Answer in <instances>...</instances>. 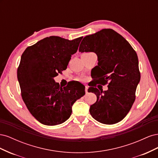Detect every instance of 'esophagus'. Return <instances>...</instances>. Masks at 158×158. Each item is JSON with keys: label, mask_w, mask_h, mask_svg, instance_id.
Masks as SVG:
<instances>
[{"label": "esophagus", "mask_w": 158, "mask_h": 158, "mask_svg": "<svg viewBox=\"0 0 158 158\" xmlns=\"http://www.w3.org/2000/svg\"><path fill=\"white\" fill-rule=\"evenodd\" d=\"M88 85H85V93H88Z\"/></svg>", "instance_id": "1"}]
</instances>
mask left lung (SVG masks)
Instances as JSON below:
<instances>
[{
    "label": "left lung",
    "instance_id": "1",
    "mask_svg": "<svg viewBox=\"0 0 158 158\" xmlns=\"http://www.w3.org/2000/svg\"><path fill=\"white\" fill-rule=\"evenodd\" d=\"M79 51L94 52L98 56L95 80L108 84V89L99 90L91 85L89 91L97 96L89 113L98 122L113 125L122 121L135 101L136 89L140 80L138 59L131 44L112 29H103L85 36Z\"/></svg>",
    "mask_w": 158,
    "mask_h": 158
}]
</instances>
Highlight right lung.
I'll list each match as a JSON object with an SVG mask.
<instances>
[{
	"label": "right lung",
	"mask_w": 158,
	"mask_h": 158,
	"mask_svg": "<svg viewBox=\"0 0 158 158\" xmlns=\"http://www.w3.org/2000/svg\"><path fill=\"white\" fill-rule=\"evenodd\" d=\"M82 38L70 41L58 36L45 37L27 47L22 55L17 71L22 98L32 115L44 125L66 121L74 103L85 94L80 82L62 88L54 80L67 68Z\"/></svg>",
	"instance_id": "obj_1"
}]
</instances>
